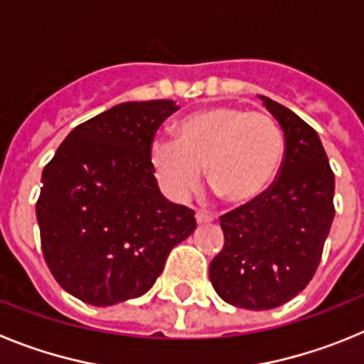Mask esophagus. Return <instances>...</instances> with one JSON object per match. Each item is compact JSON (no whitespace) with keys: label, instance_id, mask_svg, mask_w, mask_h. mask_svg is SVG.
Segmentation results:
<instances>
[{"label":"esophagus","instance_id":"esophagus-1","mask_svg":"<svg viewBox=\"0 0 364 364\" xmlns=\"http://www.w3.org/2000/svg\"><path fill=\"white\" fill-rule=\"evenodd\" d=\"M195 218H197V224H208V222L213 220V217H211L210 213H205V211H202V210H197Z\"/></svg>","mask_w":364,"mask_h":364}]
</instances>
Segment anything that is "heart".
I'll list each match as a JSON object with an SVG mask.
<instances>
[{
	"label": "heart",
	"mask_w": 364,
	"mask_h": 364,
	"mask_svg": "<svg viewBox=\"0 0 364 364\" xmlns=\"http://www.w3.org/2000/svg\"><path fill=\"white\" fill-rule=\"evenodd\" d=\"M284 154V134L269 114L240 107L204 109L153 146V166L176 198L200 186L202 169L218 197L244 204L266 191Z\"/></svg>",
	"instance_id": "obj_1"
}]
</instances>
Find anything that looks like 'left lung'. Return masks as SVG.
I'll return each mask as SVG.
<instances>
[{
	"mask_svg": "<svg viewBox=\"0 0 364 364\" xmlns=\"http://www.w3.org/2000/svg\"><path fill=\"white\" fill-rule=\"evenodd\" d=\"M259 98L284 133V159L262 195L222 215L224 247L210 264L218 297L246 310H272L306 288L336 215V176L319 134L288 107Z\"/></svg>",
	"mask_w": 364,
	"mask_h": 364,
	"instance_id": "obj_1",
	"label": "left lung"
}]
</instances>
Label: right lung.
Here are the masks:
<instances>
[{
  "instance_id": "right-lung-1",
  "label": "right lung",
  "mask_w": 364,
  "mask_h": 364,
  "mask_svg": "<svg viewBox=\"0 0 364 364\" xmlns=\"http://www.w3.org/2000/svg\"><path fill=\"white\" fill-rule=\"evenodd\" d=\"M173 100L125 102L74 127L41 175V250L63 290L111 306L151 290L195 213L160 193L151 146Z\"/></svg>"
}]
</instances>
